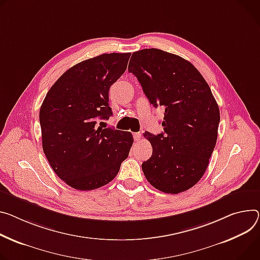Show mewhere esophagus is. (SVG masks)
Segmentation results:
<instances>
[{
    "label": "esophagus",
    "instance_id": "esophagus-1",
    "mask_svg": "<svg viewBox=\"0 0 260 260\" xmlns=\"http://www.w3.org/2000/svg\"><path fill=\"white\" fill-rule=\"evenodd\" d=\"M133 136H134L135 141H137V142L141 140V138H142V134L141 133H135V134H133Z\"/></svg>",
    "mask_w": 260,
    "mask_h": 260
}]
</instances>
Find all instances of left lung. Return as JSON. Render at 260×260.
I'll return each instance as SVG.
<instances>
[{"label": "left lung", "mask_w": 260, "mask_h": 260, "mask_svg": "<svg viewBox=\"0 0 260 260\" xmlns=\"http://www.w3.org/2000/svg\"><path fill=\"white\" fill-rule=\"evenodd\" d=\"M128 72L149 103L165 109L164 133L144 135L152 155L142 164L143 173L160 192H184L206 171L217 143L219 106L198 69L177 55L157 49L135 52Z\"/></svg>", "instance_id": "obj_1"}]
</instances>
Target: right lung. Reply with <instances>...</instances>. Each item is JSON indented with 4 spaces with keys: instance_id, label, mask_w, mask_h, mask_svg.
Instances as JSON below:
<instances>
[{
    "instance_id": "1",
    "label": "right lung",
    "mask_w": 260,
    "mask_h": 260,
    "mask_svg": "<svg viewBox=\"0 0 260 260\" xmlns=\"http://www.w3.org/2000/svg\"><path fill=\"white\" fill-rule=\"evenodd\" d=\"M131 53L103 54L69 68L46 93L39 111L42 148L54 172L69 186L90 191L119 172L134 139L103 128L110 87L125 72ZM106 127V126H105Z\"/></svg>"
}]
</instances>
